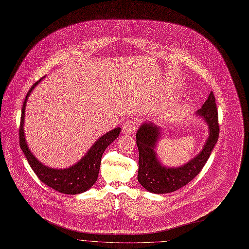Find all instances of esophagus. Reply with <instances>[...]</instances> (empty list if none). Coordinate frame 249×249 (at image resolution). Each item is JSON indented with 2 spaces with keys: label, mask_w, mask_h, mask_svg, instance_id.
<instances>
[{
  "label": "esophagus",
  "mask_w": 249,
  "mask_h": 249,
  "mask_svg": "<svg viewBox=\"0 0 249 249\" xmlns=\"http://www.w3.org/2000/svg\"><path fill=\"white\" fill-rule=\"evenodd\" d=\"M137 129V121L136 120H128L124 123L122 132L127 135H133Z\"/></svg>",
  "instance_id": "1"
}]
</instances>
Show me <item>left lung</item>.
<instances>
[{
    "label": "left lung",
    "mask_w": 249,
    "mask_h": 249,
    "mask_svg": "<svg viewBox=\"0 0 249 249\" xmlns=\"http://www.w3.org/2000/svg\"><path fill=\"white\" fill-rule=\"evenodd\" d=\"M196 115L205 121L209 135L200 152L179 167H166L159 161L155 149L162 134L158 126L143 122L138 129V181L146 191L157 195L175 192L189 184L203 168L219 137L218 111L212 92Z\"/></svg>",
    "instance_id": "8db88e82"
}]
</instances>
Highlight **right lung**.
<instances>
[{"instance_id":"obj_1","label":"right lung","mask_w":249,"mask_h":249,"mask_svg":"<svg viewBox=\"0 0 249 249\" xmlns=\"http://www.w3.org/2000/svg\"><path fill=\"white\" fill-rule=\"evenodd\" d=\"M44 78L45 76L35 83L27 93L24 100L21 109V119L19 127V144L31 168L44 184L61 194L79 195L88 191L98 180L103 153L107 149V147L115 139H117L120 134L121 128L117 127L100 137L97 142H95L94 144L90 147L87 153L77 163L72 165V166L64 169H56L46 166L45 164H43L34 156V154L29 149L25 140L23 129L27 100L34 88Z\"/></svg>"}]
</instances>
